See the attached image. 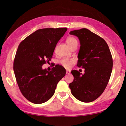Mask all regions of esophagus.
Listing matches in <instances>:
<instances>
[{
  "label": "esophagus",
  "mask_w": 126,
  "mask_h": 126,
  "mask_svg": "<svg viewBox=\"0 0 126 126\" xmlns=\"http://www.w3.org/2000/svg\"><path fill=\"white\" fill-rule=\"evenodd\" d=\"M70 73V71H69V70H66V74H69Z\"/></svg>",
  "instance_id": "esophagus-1"
}]
</instances>
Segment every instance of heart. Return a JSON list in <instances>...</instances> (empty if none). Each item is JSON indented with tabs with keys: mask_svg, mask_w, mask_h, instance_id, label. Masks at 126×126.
Wrapping results in <instances>:
<instances>
[{
	"mask_svg": "<svg viewBox=\"0 0 126 126\" xmlns=\"http://www.w3.org/2000/svg\"><path fill=\"white\" fill-rule=\"evenodd\" d=\"M77 42L76 40L74 37H69L66 39V43H67L68 47H70L71 45L74 43ZM75 62V60L74 59H69V58H64L61 61V63L64 67L65 68H70L72 64Z\"/></svg>",
	"mask_w": 126,
	"mask_h": 126,
	"instance_id": "b5f03b06",
	"label": "heart"
}]
</instances>
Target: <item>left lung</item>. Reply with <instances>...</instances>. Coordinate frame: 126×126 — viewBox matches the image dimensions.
I'll list each match as a JSON object with an SVG mask.
<instances>
[{"instance_id":"obj_1","label":"left lung","mask_w":126,"mask_h":126,"mask_svg":"<svg viewBox=\"0 0 126 126\" xmlns=\"http://www.w3.org/2000/svg\"><path fill=\"white\" fill-rule=\"evenodd\" d=\"M80 42L77 66L84 74L72 70L73 82L69 84L75 97L83 102L97 99L106 89L113 69V58L106 42L87 29L70 32Z\"/></svg>"}]
</instances>
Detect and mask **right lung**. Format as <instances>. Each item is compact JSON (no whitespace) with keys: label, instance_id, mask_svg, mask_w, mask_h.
<instances>
[{"label":"right lung","instance_id":"obj_1","mask_svg":"<svg viewBox=\"0 0 126 126\" xmlns=\"http://www.w3.org/2000/svg\"><path fill=\"white\" fill-rule=\"evenodd\" d=\"M67 28L41 29L34 32L19 45L13 70L23 96L35 104L48 101L53 95L58 82L65 75V68L56 65L50 71L42 65L52 58L56 44Z\"/></svg>","mask_w":126,"mask_h":126}]
</instances>
